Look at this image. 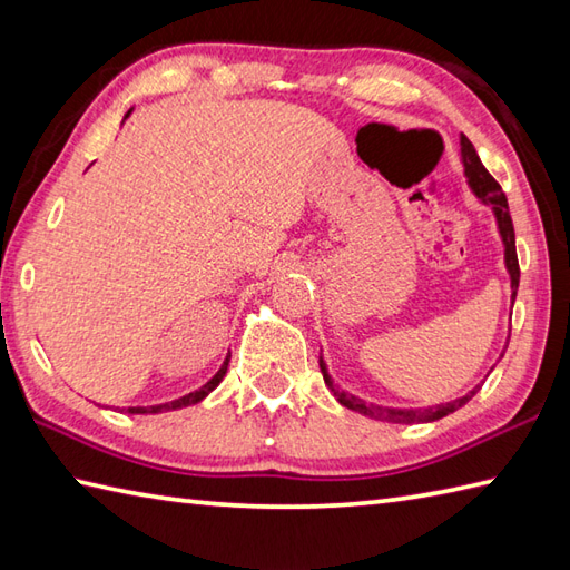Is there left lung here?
<instances>
[{"label": "left lung", "mask_w": 570, "mask_h": 570, "mask_svg": "<svg viewBox=\"0 0 570 570\" xmlns=\"http://www.w3.org/2000/svg\"><path fill=\"white\" fill-rule=\"evenodd\" d=\"M460 161H463L470 190L475 193V196L482 203L490 205L492 213H494V220H498V229H500V237H502V245H504V266H507V274H510V282H512V304H514L517 288H519V262H517V245H514V225H512L510 205H507V196L502 193L498 180H494L490 176L488 168L482 166L475 147H472L470 139L465 135H460ZM318 362H321L323 380H325V384H328V390L333 392V396L337 399V402H341L345 409L357 411V414L370 416L374 421H390V423H429V421H439V419H443L448 414H453V411H458L460 406H465L470 399L475 396L478 390H480V386H475V390L468 392L465 396L453 399V402H445V404H435V406H429V409L380 406V404L365 402V399H360L355 394L341 390V386H337L333 382L331 374H328V367H325L323 355H321Z\"/></svg>", "instance_id": "1"}]
</instances>
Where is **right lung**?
<instances>
[{
    "mask_svg": "<svg viewBox=\"0 0 570 570\" xmlns=\"http://www.w3.org/2000/svg\"><path fill=\"white\" fill-rule=\"evenodd\" d=\"M131 115V110L125 115V119ZM227 362H229V355L225 357V362L220 365V370H217L213 377L205 382L200 390H196V392H190V394H186V396H180V399H174V402H166V404H154V406H129L127 411L129 414H161V411H176V409H184V406H193V404H198V402H203L205 396H208L217 384L223 382V377H225V372H227Z\"/></svg>",
    "mask_w": 570,
    "mask_h": 570,
    "instance_id": "obj_1",
    "label": "right lung"
}]
</instances>
